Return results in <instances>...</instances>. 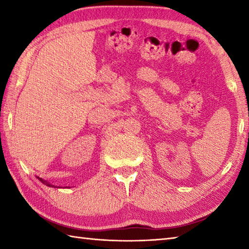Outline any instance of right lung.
I'll return each mask as SVG.
<instances>
[{"instance_id":"add662e5","label":"right lung","mask_w":249,"mask_h":249,"mask_svg":"<svg viewBox=\"0 0 249 249\" xmlns=\"http://www.w3.org/2000/svg\"><path fill=\"white\" fill-rule=\"evenodd\" d=\"M37 178H38L39 179V181L41 182V183H44V184H46L47 185V186H51V187H55V188H62V186H54V185H52V184H50V183H48V182H47V181H45V179H43V178H39V177H36ZM68 187H70V186H68Z\"/></svg>"}]
</instances>
